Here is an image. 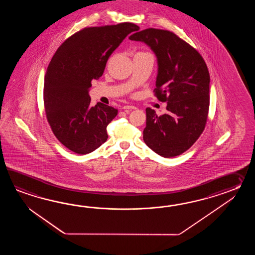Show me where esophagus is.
I'll list each match as a JSON object with an SVG mask.
<instances>
[{
    "label": "esophagus",
    "mask_w": 255,
    "mask_h": 255,
    "mask_svg": "<svg viewBox=\"0 0 255 255\" xmlns=\"http://www.w3.org/2000/svg\"><path fill=\"white\" fill-rule=\"evenodd\" d=\"M136 108H135V106H128V105H127V106H124L123 108H122V109H124V110H126V109H129V110H132V109H135Z\"/></svg>",
    "instance_id": "obj_1"
}]
</instances>
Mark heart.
I'll return each instance as SVG.
<instances>
[{
	"instance_id": "heart-1",
	"label": "heart",
	"mask_w": 255,
	"mask_h": 255,
	"mask_svg": "<svg viewBox=\"0 0 255 255\" xmlns=\"http://www.w3.org/2000/svg\"><path fill=\"white\" fill-rule=\"evenodd\" d=\"M150 54L149 53H146V52H138L137 54Z\"/></svg>"
}]
</instances>
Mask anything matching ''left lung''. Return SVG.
<instances>
[{"mask_svg":"<svg viewBox=\"0 0 255 255\" xmlns=\"http://www.w3.org/2000/svg\"><path fill=\"white\" fill-rule=\"evenodd\" d=\"M130 40L146 43L157 58L154 96L167 102L166 114L146 109L143 139L164 157L188 150L205 128L210 107V74L201 54L168 30L147 28L131 34Z\"/></svg>","mask_w":255,"mask_h":255,"instance_id":"1","label":"left lung"}]
</instances>
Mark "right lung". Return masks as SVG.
Here are the masks:
<instances>
[{
	"label": "right lung",
	"instance_id": "add662e5",
	"mask_svg": "<svg viewBox=\"0 0 255 255\" xmlns=\"http://www.w3.org/2000/svg\"><path fill=\"white\" fill-rule=\"evenodd\" d=\"M138 29L132 22L84 28L54 54L44 76V110L54 135L71 151L85 155L108 139L107 127L118 109L102 103L91 107L88 89L103 75L115 49Z\"/></svg>",
	"mask_w": 255,
	"mask_h": 255
}]
</instances>
